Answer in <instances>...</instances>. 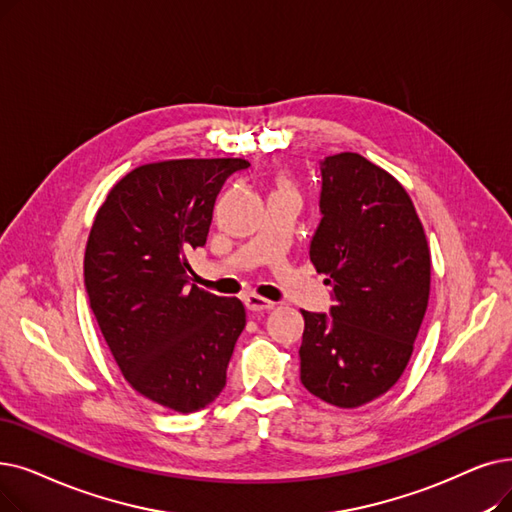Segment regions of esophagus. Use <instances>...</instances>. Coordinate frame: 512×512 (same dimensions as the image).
Wrapping results in <instances>:
<instances>
[{"label": "esophagus", "mask_w": 512, "mask_h": 512, "mask_svg": "<svg viewBox=\"0 0 512 512\" xmlns=\"http://www.w3.org/2000/svg\"><path fill=\"white\" fill-rule=\"evenodd\" d=\"M244 305H247V309H251V311H268L274 307V301L259 297V295H247L244 297Z\"/></svg>", "instance_id": "1"}]
</instances>
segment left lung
<instances>
[{
	"label": "left lung",
	"mask_w": 512,
	"mask_h": 512,
	"mask_svg": "<svg viewBox=\"0 0 512 512\" xmlns=\"http://www.w3.org/2000/svg\"><path fill=\"white\" fill-rule=\"evenodd\" d=\"M322 219L309 259L332 301L301 311L303 387L337 408H358L404 374L431 291V251L408 192L358 152L320 163Z\"/></svg>",
	"instance_id": "1"
}]
</instances>
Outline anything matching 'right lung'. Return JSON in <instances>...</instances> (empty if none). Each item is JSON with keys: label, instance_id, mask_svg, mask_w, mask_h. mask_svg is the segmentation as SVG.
I'll return each mask as SVG.
<instances>
[{"label": "right lung", "instance_id": "1", "mask_svg": "<svg viewBox=\"0 0 512 512\" xmlns=\"http://www.w3.org/2000/svg\"><path fill=\"white\" fill-rule=\"evenodd\" d=\"M244 159H177L129 171L108 192L85 247V288L125 381L190 414L226 387L247 324L236 297L190 286L188 253L205 247L215 198Z\"/></svg>", "mask_w": 512, "mask_h": 512}]
</instances>
